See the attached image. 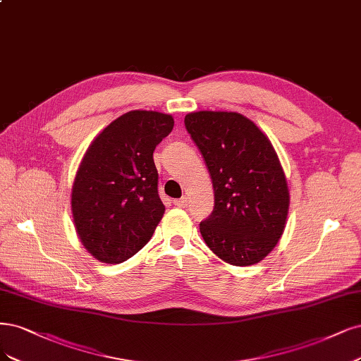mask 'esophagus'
<instances>
[{
    "mask_svg": "<svg viewBox=\"0 0 361 361\" xmlns=\"http://www.w3.org/2000/svg\"><path fill=\"white\" fill-rule=\"evenodd\" d=\"M173 203H175V206H178V207H186L188 206V198L186 197L176 198V200H173Z\"/></svg>",
    "mask_w": 361,
    "mask_h": 361,
    "instance_id": "esophagus-1",
    "label": "esophagus"
}]
</instances>
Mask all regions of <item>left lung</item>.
<instances>
[{
  "label": "left lung",
  "mask_w": 361,
  "mask_h": 361,
  "mask_svg": "<svg viewBox=\"0 0 361 361\" xmlns=\"http://www.w3.org/2000/svg\"><path fill=\"white\" fill-rule=\"evenodd\" d=\"M185 128L202 152L215 206L200 222L206 245L233 266H251L279 242L290 192L267 135L235 111H194Z\"/></svg>",
  "instance_id": "1"
}]
</instances>
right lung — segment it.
<instances>
[{
  "instance_id": "obj_1",
  "label": "right lung",
  "mask_w": 361,
  "mask_h": 361,
  "mask_svg": "<svg viewBox=\"0 0 361 361\" xmlns=\"http://www.w3.org/2000/svg\"><path fill=\"white\" fill-rule=\"evenodd\" d=\"M175 121L152 110H131L97 135L71 190L79 239L103 263L118 264L151 240L164 215L154 151Z\"/></svg>"
}]
</instances>
